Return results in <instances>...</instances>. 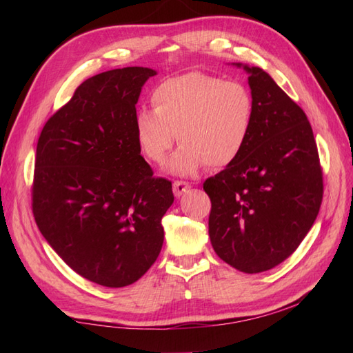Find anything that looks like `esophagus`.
I'll return each mask as SVG.
<instances>
[{"instance_id": "obj_1", "label": "esophagus", "mask_w": 353, "mask_h": 353, "mask_svg": "<svg viewBox=\"0 0 353 353\" xmlns=\"http://www.w3.org/2000/svg\"><path fill=\"white\" fill-rule=\"evenodd\" d=\"M191 190V185L188 182H182V181H176L172 183V192H174L176 197L183 196L185 192H188Z\"/></svg>"}]
</instances>
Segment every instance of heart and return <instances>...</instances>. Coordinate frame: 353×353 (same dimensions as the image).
<instances>
[{
	"label": "heart",
	"mask_w": 353,
	"mask_h": 353,
	"mask_svg": "<svg viewBox=\"0 0 353 353\" xmlns=\"http://www.w3.org/2000/svg\"><path fill=\"white\" fill-rule=\"evenodd\" d=\"M154 109L134 115V137L145 159L161 163L176 139L182 142L168 162L176 176L234 163L249 142L254 103L249 88L206 72H186L153 89Z\"/></svg>",
	"instance_id": "b5f03b06"
}]
</instances>
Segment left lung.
<instances>
[{
    "label": "left lung",
    "instance_id": "1",
    "mask_svg": "<svg viewBox=\"0 0 353 353\" xmlns=\"http://www.w3.org/2000/svg\"><path fill=\"white\" fill-rule=\"evenodd\" d=\"M234 65L249 74L253 129L241 156L203 190L215 253L252 274L279 265L303 241L320 211L323 177L305 112L264 70Z\"/></svg>",
    "mask_w": 353,
    "mask_h": 353
}]
</instances>
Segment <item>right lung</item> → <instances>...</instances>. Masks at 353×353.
Listing matches in <instances>:
<instances>
[{"mask_svg": "<svg viewBox=\"0 0 353 353\" xmlns=\"http://www.w3.org/2000/svg\"><path fill=\"white\" fill-rule=\"evenodd\" d=\"M156 74L127 66L85 80L37 141V228L66 265L103 287H127L154 264L174 201L134 137L141 89Z\"/></svg>", "mask_w": 353, "mask_h": 353, "instance_id": "obj_1", "label": "right lung"}]
</instances>
